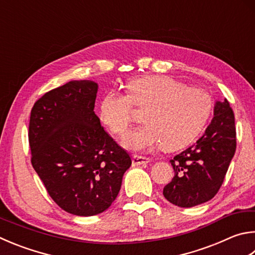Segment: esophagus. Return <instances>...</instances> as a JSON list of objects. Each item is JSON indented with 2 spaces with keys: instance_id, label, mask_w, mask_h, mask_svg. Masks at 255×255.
Instances as JSON below:
<instances>
[{
  "instance_id": "esophagus-1",
  "label": "esophagus",
  "mask_w": 255,
  "mask_h": 255,
  "mask_svg": "<svg viewBox=\"0 0 255 255\" xmlns=\"http://www.w3.org/2000/svg\"><path fill=\"white\" fill-rule=\"evenodd\" d=\"M150 161L149 158H146V157L141 156H132V164L133 166H140V165H146Z\"/></svg>"
}]
</instances>
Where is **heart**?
Listing matches in <instances>:
<instances>
[{
    "label": "heart",
    "mask_w": 255,
    "mask_h": 255,
    "mask_svg": "<svg viewBox=\"0 0 255 255\" xmlns=\"http://www.w3.org/2000/svg\"><path fill=\"white\" fill-rule=\"evenodd\" d=\"M128 95L110 90L100 104V120L118 136L132 122V105L143 108L145 124L124 139L133 151H147L161 143L167 151L182 149L196 139L213 112V99L200 88L186 87L168 76H147L128 83Z\"/></svg>",
    "instance_id": "heart-1"
}]
</instances>
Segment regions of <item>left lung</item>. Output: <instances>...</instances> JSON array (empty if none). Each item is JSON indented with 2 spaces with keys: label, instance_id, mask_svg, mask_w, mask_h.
<instances>
[{
  "label": "left lung",
  "instance_id": "obj_1",
  "mask_svg": "<svg viewBox=\"0 0 255 255\" xmlns=\"http://www.w3.org/2000/svg\"><path fill=\"white\" fill-rule=\"evenodd\" d=\"M237 148V132L229 101H216L214 117L200 139L170 160L172 182L164 187L166 200L193 207L212 200L223 184Z\"/></svg>",
  "mask_w": 255,
  "mask_h": 255
}]
</instances>
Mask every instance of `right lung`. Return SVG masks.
<instances>
[{
    "mask_svg": "<svg viewBox=\"0 0 255 255\" xmlns=\"http://www.w3.org/2000/svg\"><path fill=\"white\" fill-rule=\"evenodd\" d=\"M98 83L73 80L31 110V163L51 198L68 213L97 215L113 204L131 158L94 112Z\"/></svg>",
    "mask_w": 255,
    "mask_h": 255,
    "instance_id": "add662e5",
    "label": "right lung"
}]
</instances>
